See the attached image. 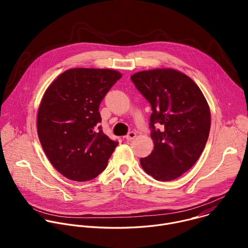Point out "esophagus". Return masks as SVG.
I'll return each instance as SVG.
<instances>
[{
	"instance_id": "esophagus-1",
	"label": "esophagus",
	"mask_w": 248,
	"mask_h": 248,
	"mask_svg": "<svg viewBox=\"0 0 248 248\" xmlns=\"http://www.w3.org/2000/svg\"><path fill=\"white\" fill-rule=\"evenodd\" d=\"M136 137V133L134 132V131H129L127 134H126V136H125V138L127 139V140H132V139H134Z\"/></svg>"
}]
</instances>
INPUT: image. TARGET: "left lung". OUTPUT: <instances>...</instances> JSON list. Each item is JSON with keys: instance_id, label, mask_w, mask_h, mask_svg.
<instances>
[{"instance_id": "8db88e82", "label": "left lung", "mask_w": 248, "mask_h": 248, "mask_svg": "<svg viewBox=\"0 0 248 248\" xmlns=\"http://www.w3.org/2000/svg\"><path fill=\"white\" fill-rule=\"evenodd\" d=\"M130 78L152 109L154 149L140 158L141 167L157 181L178 179L192 168L206 145L211 125L208 103L196 83L179 70H143ZM157 124L163 129H156Z\"/></svg>"}]
</instances>
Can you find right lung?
Instances as JSON below:
<instances>
[{"mask_svg":"<svg viewBox=\"0 0 248 248\" xmlns=\"http://www.w3.org/2000/svg\"><path fill=\"white\" fill-rule=\"evenodd\" d=\"M122 78L108 68H70L47 88L37 115L43 150L55 169L76 182L95 179L118 146L99 123V106Z\"/></svg>","mask_w":248,"mask_h":248,"instance_id":"right-lung-1","label":"right lung"}]
</instances>
